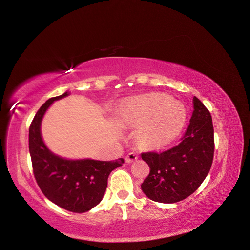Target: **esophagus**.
<instances>
[{
  "mask_svg": "<svg viewBox=\"0 0 250 250\" xmlns=\"http://www.w3.org/2000/svg\"><path fill=\"white\" fill-rule=\"evenodd\" d=\"M137 158H139V155H137V154L134 153V152H131V153L127 154V156L125 157V160H126V162L130 163V162H133V161L137 160Z\"/></svg>",
  "mask_w": 250,
  "mask_h": 250,
  "instance_id": "1",
  "label": "esophagus"
}]
</instances>
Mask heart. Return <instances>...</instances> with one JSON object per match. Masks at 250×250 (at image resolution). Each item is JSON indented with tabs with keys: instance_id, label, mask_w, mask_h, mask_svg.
I'll return each instance as SVG.
<instances>
[{
	"instance_id": "1",
	"label": "heart",
	"mask_w": 250,
	"mask_h": 250,
	"mask_svg": "<svg viewBox=\"0 0 250 250\" xmlns=\"http://www.w3.org/2000/svg\"><path fill=\"white\" fill-rule=\"evenodd\" d=\"M185 109L167 94L154 93L127 102L121 120L126 124L142 126L140 137L151 148H162L170 144L182 130Z\"/></svg>"
}]
</instances>
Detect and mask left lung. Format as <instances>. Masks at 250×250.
Masks as SVG:
<instances>
[{
  "instance_id": "left-lung-1",
  "label": "left lung",
  "mask_w": 250,
  "mask_h": 250,
  "mask_svg": "<svg viewBox=\"0 0 250 250\" xmlns=\"http://www.w3.org/2000/svg\"><path fill=\"white\" fill-rule=\"evenodd\" d=\"M190 122L179 145L160 153H142L150 167L144 193L154 202L173 204L191 195L207 177L214 157V128L209 109L193 98Z\"/></svg>"
}]
</instances>
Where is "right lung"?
Returning a JSON list of instances; mask_svg holds the SVG:
<instances>
[{"label": "right lung", "instance_id": "right-lung-1", "mask_svg": "<svg viewBox=\"0 0 250 250\" xmlns=\"http://www.w3.org/2000/svg\"><path fill=\"white\" fill-rule=\"evenodd\" d=\"M67 95L66 92L50 98L38 109L29 128V150L34 177L43 194L65 210L83 213L101 202L109 174L124 159L67 160L46 148L40 133L41 120L51 103Z\"/></svg>", "mask_w": 250, "mask_h": 250}]
</instances>
